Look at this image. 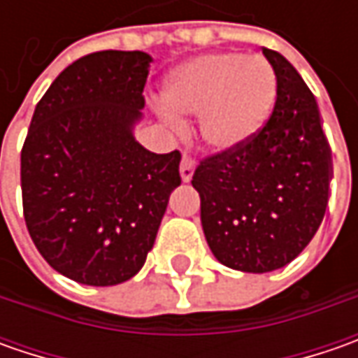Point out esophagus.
Returning a JSON list of instances; mask_svg holds the SVG:
<instances>
[{"instance_id":"esophagus-1","label":"esophagus","mask_w":358,"mask_h":358,"mask_svg":"<svg viewBox=\"0 0 358 358\" xmlns=\"http://www.w3.org/2000/svg\"><path fill=\"white\" fill-rule=\"evenodd\" d=\"M193 169H195V159L189 157V155H183V161H181V179H183L185 183L191 181Z\"/></svg>"}]
</instances>
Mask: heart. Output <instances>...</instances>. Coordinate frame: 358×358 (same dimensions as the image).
<instances>
[{
  "label": "heart",
  "instance_id": "1",
  "mask_svg": "<svg viewBox=\"0 0 358 358\" xmlns=\"http://www.w3.org/2000/svg\"><path fill=\"white\" fill-rule=\"evenodd\" d=\"M277 93V73L265 57L217 51L175 67L161 99L171 115H201L203 141L231 151L263 129Z\"/></svg>",
  "mask_w": 358,
  "mask_h": 358
}]
</instances>
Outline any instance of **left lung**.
<instances>
[{"label": "left lung", "mask_w": 358, "mask_h": 358, "mask_svg": "<svg viewBox=\"0 0 358 358\" xmlns=\"http://www.w3.org/2000/svg\"><path fill=\"white\" fill-rule=\"evenodd\" d=\"M263 55L279 81L271 117L247 143L201 159L191 181L217 261L245 273L285 267L309 245L333 173L315 95L281 53Z\"/></svg>", "instance_id": "1"}]
</instances>
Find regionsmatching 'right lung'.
Instances as JSON below:
<instances>
[{
    "label": "right lung",
    "instance_id": "obj_1",
    "mask_svg": "<svg viewBox=\"0 0 358 358\" xmlns=\"http://www.w3.org/2000/svg\"><path fill=\"white\" fill-rule=\"evenodd\" d=\"M151 57L95 51L65 67L35 105L21 149L29 237L67 279L127 281L153 249L181 153L157 155L133 139Z\"/></svg>",
    "mask_w": 358,
    "mask_h": 358
}]
</instances>
